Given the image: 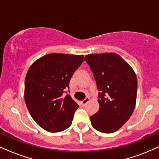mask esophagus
Here are the masks:
<instances>
[{"mask_svg": "<svg viewBox=\"0 0 159 159\" xmlns=\"http://www.w3.org/2000/svg\"><path fill=\"white\" fill-rule=\"evenodd\" d=\"M89 101H90V98H86L84 99V101H82L81 102V104H82V105L83 106H84L86 105L87 103H88Z\"/></svg>", "mask_w": 159, "mask_h": 159, "instance_id": "1", "label": "esophagus"}]
</instances>
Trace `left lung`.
I'll return each instance as SVG.
<instances>
[{"label":"left lung","instance_id":"8db88e82","mask_svg":"<svg viewBox=\"0 0 159 159\" xmlns=\"http://www.w3.org/2000/svg\"><path fill=\"white\" fill-rule=\"evenodd\" d=\"M99 91V110L90 117L98 131L112 133L121 128L134 111L138 80L133 69L119 54L86 55Z\"/></svg>","mask_w":159,"mask_h":159}]
</instances>
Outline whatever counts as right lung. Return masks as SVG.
Listing matches in <instances>:
<instances>
[{"label":"right lung","mask_w":159,"mask_h":159,"mask_svg":"<svg viewBox=\"0 0 159 159\" xmlns=\"http://www.w3.org/2000/svg\"><path fill=\"white\" fill-rule=\"evenodd\" d=\"M83 61V55L49 53L28 69L24 95L26 106L34 121L46 131L61 132L71 125L79 106L64 93Z\"/></svg>","instance_id":"add662e5"}]
</instances>
